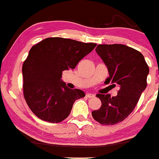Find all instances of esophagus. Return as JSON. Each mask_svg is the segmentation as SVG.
<instances>
[{
  "label": "esophagus",
  "instance_id": "1",
  "mask_svg": "<svg viewBox=\"0 0 159 159\" xmlns=\"http://www.w3.org/2000/svg\"><path fill=\"white\" fill-rule=\"evenodd\" d=\"M86 97L87 98H93V97H95V95H93V94H87L86 95Z\"/></svg>",
  "mask_w": 159,
  "mask_h": 159
}]
</instances>
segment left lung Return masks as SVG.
Instances as JSON below:
<instances>
[{"mask_svg": "<svg viewBox=\"0 0 159 159\" xmlns=\"http://www.w3.org/2000/svg\"><path fill=\"white\" fill-rule=\"evenodd\" d=\"M97 54L107 67L109 76L104 84L119 87L118 95L97 94L102 106L92 112L102 125H114L127 119L147 88L149 67L141 52L124 44H99Z\"/></svg>", "mask_w": 159, "mask_h": 159, "instance_id": "left-lung-1", "label": "left lung"}]
</instances>
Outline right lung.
<instances>
[{"instance_id": "add662e5", "label": "right lung", "mask_w": 159, "mask_h": 159, "mask_svg": "<svg viewBox=\"0 0 159 159\" xmlns=\"http://www.w3.org/2000/svg\"><path fill=\"white\" fill-rule=\"evenodd\" d=\"M96 46L61 37L46 38L32 46L22 66L23 94L28 106L39 119L62 122L73 103L85 96L80 89H70L61 77L64 70L74 69Z\"/></svg>"}]
</instances>
